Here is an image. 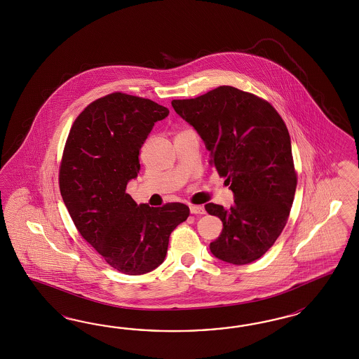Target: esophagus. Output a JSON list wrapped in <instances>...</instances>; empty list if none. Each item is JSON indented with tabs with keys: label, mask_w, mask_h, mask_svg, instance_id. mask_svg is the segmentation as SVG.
<instances>
[{
	"label": "esophagus",
	"mask_w": 359,
	"mask_h": 359,
	"mask_svg": "<svg viewBox=\"0 0 359 359\" xmlns=\"http://www.w3.org/2000/svg\"><path fill=\"white\" fill-rule=\"evenodd\" d=\"M189 210L192 215H197V216H201V215H205V209L201 205H191Z\"/></svg>",
	"instance_id": "obj_1"
}]
</instances>
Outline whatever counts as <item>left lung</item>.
<instances>
[{
    "instance_id": "1",
    "label": "left lung",
    "mask_w": 359,
    "mask_h": 359,
    "mask_svg": "<svg viewBox=\"0 0 359 359\" xmlns=\"http://www.w3.org/2000/svg\"><path fill=\"white\" fill-rule=\"evenodd\" d=\"M171 104L205 142L209 163L234 194L230 209L205 205L224 225L212 254L231 264L259 259L285 226L297 184L284 121L269 101L229 86Z\"/></svg>"
}]
</instances>
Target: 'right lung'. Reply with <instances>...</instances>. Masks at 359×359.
Segmentation results:
<instances>
[{
    "mask_svg": "<svg viewBox=\"0 0 359 359\" xmlns=\"http://www.w3.org/2000/svg\"><path fill=\"white\" fill-rule=\"evenodd\" d=\"M168 113L149 98L114 92L90 102L65 141L59 188L68 213L104 261L126 275L162 264L171 233L189 216L182 203L137 205L126 194L141 170L143 142Z\"/></svg>",
    "mask_w": 359,
    "mask_h": 359,
    "instance_id": "obj_1",
    "label": "right lung"
}]
</instances>
